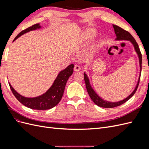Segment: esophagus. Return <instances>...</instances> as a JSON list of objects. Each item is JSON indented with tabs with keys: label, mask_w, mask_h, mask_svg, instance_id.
<instances>
[{
	"label": "esophagus",
	"mask_w": 149,
	"mask_h": 149,
	"mask_svg": "<svg viewBox=\"0 0 149 149\" xmlns=\"http://www.w3.org/2000/svg\"><path fill=\"white\" fill-rule=\"evenodd\" d=\"M81 69L80 66L78 65H75L74 66V70L75 71H79Z\"/></svg>",
	"instance_id": "1"
}]
</instances>
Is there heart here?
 Instances as JSON below:
<instances>
[{
	"label": "heart",
	"instance_id": "1",
	"mask_svg": "<svg viewBox=\"0 0 149 149\" xmlns=\"http://www.w3.org/2000/svg\"><path fill=\"white\" fill-rule=\"evenodd\" d=\"M93 34H94V31L91 30H89L84 35V38L86 39V40L90 38L91 37H92V36L93 35Z\"/></svg>",
	"mask_w": 149,
	"mask_h": 149
}]
</instances>
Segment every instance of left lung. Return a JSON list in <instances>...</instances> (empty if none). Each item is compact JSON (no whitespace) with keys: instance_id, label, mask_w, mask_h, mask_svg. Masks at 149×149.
Here are the masks:
<instances>
[{"instance_id":"1","label":"left lung","mask_w":149,"mask_h":149,"mask_svg":"<svg viewBox=\"0 0 149 149\" xmlns=\"http://www.w3.org/2000/svg\"><path fill=\"white\" fill-rule=\"evenodd\" d=\"M113 27L115 31V33L116 35V39L119 40H129V41L131 42L132 43V44L134 45L135 49H136V52L138 54L139 56V62H140V66H141V70H142V54L141 51H140V49L139 47V45L136 42V40L134 39V38L132 37V35L130 34L129 31H126L125 30H124L123 29H122L120 26L116 25H113ZM84 81H85V84H86V89L87 91L89 94V95L91 97V99L92 100V101L94 102V104L98 106L101 107H106V108H112V107H115L117 106H119L125 103L126 101H127L130 97H132L133 96L134 94L136 93L137 88L139 86V82H140V78H141V76H140L139 81L137 84L136 86V88H135L134 91L131 93V94L127 97L125 98V100L119 101V102H107V101H104L103 100L99 97L97 94L94 92V90L92 89L91 85L89 84V79L88 78L87 75L85 73L84 74Z\"/></svg>"}]
</instances>
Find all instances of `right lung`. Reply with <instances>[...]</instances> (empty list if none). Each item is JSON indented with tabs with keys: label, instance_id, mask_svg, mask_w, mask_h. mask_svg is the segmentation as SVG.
<instances>
[{
	"label": "right lung",
	"instance_id": "1",
	"mask_svg": "<svg viewBox=\"0 0 149 149\" xmlns=\"http://www.w3.org/2000/svg\"><path fill=\"white\" fill-rule=\"evenodd\" d=\"M40 28L39 24H35L30 27L22 30L20 33L17 35L13 41L19 38L20 36L29 31L33 30ZM74 65L71 64L68 66L66 69L61 71L57 78L54 81L52 87L43 95L33 98H28L22 96L17 93L9 83L10 88L13 95L17 100L26 107L32 109L37 110H47L49 109L56 106L61 100L63 95L64 90L68 79L70 76L73 74Z\"/></svg>",
	"mask_w": 149,
	"mask_h": 149
}]
</instances>
